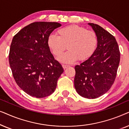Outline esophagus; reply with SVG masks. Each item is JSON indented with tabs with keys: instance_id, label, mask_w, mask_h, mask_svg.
Instances as JSON below:
<instances>
[{
	"instance_id": "obj_1",
	"label": "esophagus",
	"mask_w": 129,
	"mask_h": 129,
	"mask_svg": "<svg viewBox=\"0 0 129 129\" xmlns=\"http://www.w3.org/2000/svg\"><path fill=\"white\" fill-rule=\"evenodd\" d=\"M62 66H63V69H66L67 68H68V67L69 66V65H66V64H63Z\"/></svg>"
}]
</instances>
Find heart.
<instances>
[{
	"instance_id": "obj_1",
	"label": "heart",
	"mask_w": 129,
	"mask_h": 129,
	"mask_svg": "<svg viewBox=\"0 0 129 129\" xmlns=\"http://www.w3.org/2000/svg\"><path fill=\"white\" fill-rule=\"evenodd\" d=\"M58 36L51 35L47 39V44L52 53L59 56L66 50L68 51L58 58L63 63H72L77 59L85 60L92 55L96 50L98 39L93 30L76 24L60 29Z\"/></svg>"
}]
</instances>
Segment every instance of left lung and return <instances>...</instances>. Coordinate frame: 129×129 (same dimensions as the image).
Masks as SVG:
<instances>
[{
  "mask_svg": "<svg viewBox=\"0 0 129 129\" xmlns=\"http://www.w3.org/2000/svg\"><path fill=\"white\" fill-rule=\"evenodd\" d=\"M89 24L98 36V46L89 59L75 66L74 84L81 96L96 99L106 93L113 84L120 53L112 35L98 24Z\"/></svg>",
  "mask_w": 129,
  "mask_h": 129,
  "instance_id": "obj_1",
  "label": "left lung"
}]
</instances>
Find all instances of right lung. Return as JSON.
Here are the masks:
<instances>
[{
	"mask_svg": "<svg viewBox=\"0 0 129 129\" xmlns=\"http://www.w3.org/2000/svg\"><path fill=\"white\" fill-rule=\"evenodd\" d=\"M61 24L36 22L21 29L10 45L9 61L17 85L30 96L45 98L55 90L63 67L51 53L47 39Z\"/></svg>",
	"mask_w": 129,
	"mask_h": 129,
	"instance_id": "1",
	"label": "right lung"
}]
</instances>
